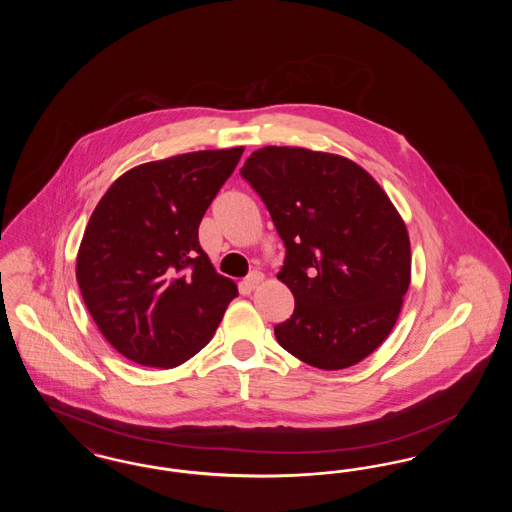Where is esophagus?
<instances>
[{
  "label": "esophagus",
  "mask_w": 512,
  "mask_h": 512,
  "mask_svg": "<svg viewBox=\"0 0 512 512\" xmlns=\"http://www.w3.org/2000/svg\"><path fill=\"white\" fill-rule=\"evenodd\" d=\"M261 280H263V274H261V272H257V270H253L247 278H244L242 286H244V290L251 292V290H255V288L261 284Z\"/></svg>",
  "instance_id": "1"
}]
</instances>
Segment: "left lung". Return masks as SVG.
I'll return each instance as SVG.
<instances>
[{"instance_id":"1","label":"left lung","mask_w":512,"mask_h":512,"mask_svg":"<svg viewBox=\"0 0 512 512\" xmlns=\"http://www.w3.org/2000/svg\"><path fill=\"white\" fill-rule=\"evenodd\" d=\"M240 174L286 247L278 280L295 309L276 340L322 370L357 365L388 338L411 282L409 234L390 197L353 161L303 147H263Z\"/></svg>"}]
</instances>
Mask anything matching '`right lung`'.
<instances>
[{"label": "right lung", "instance_id": "1", "mask_svg": "<svg viewBox=\"0 0 512 512\" xmlns=\"http://www.w3.org/2000/svg\"><path fill=\"white\" fill-rule=\"evenodd\" d=\"M242 153L232 147L146 163L101 197L78 249L76 280L99 332L126 359L186 363L238 297L197 230Z\"/></svg>", "mask_w": 512, "mask_h": 512}]
</instances>
